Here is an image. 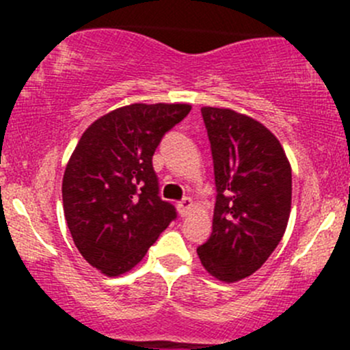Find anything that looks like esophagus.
<instances>
[{
    "mask_svg": "<svg viewBox=\"0 0 350 350\" xmlns=\"http://www.w3.org/2000/svg\"><path fill=\"white\" fill-rule=\"evenodd\" d=\"M193 206V200L189 196H185L181 201H178V211L181 213V217H186V215L191 211Z\"/></svg>",
    "mask_w": 350,
    "mask_h": 350,
    "instance_id": "obj_1",
    "label": "esophagus"
}]
</instances>
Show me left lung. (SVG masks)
Wrapping results in <instances>:
<instances>
[{
  "label": "left lung",
  "instance_id": "obj_1",
  "mask_svg": "<svg viewBox=\"0 0 350 350\" xmlns=\"http://www.w3.org/2000/svg\"><path fill=\"white\" fill-rule=\"evenodd\" d=\"M217 201L211 235L198 247L201 264L221 281L256 273L283 239L291 211V167L280 140L250 116L201 108Z\"/></svg>",
  "mask_w": 350,
  "mask_h": 350
}]
</instances>
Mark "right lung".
Wrapping results in <instances>:
<instances>
[{"mask_svg":"<svg viewBox=\"0 0 350 350\" xmlns=\"http://www.w3.org/2000/svg\"><path fill=\"white\" fill-rule=\"evenodd\" d=\"M189 111V105L165 103L113 109L70 155L62 181L67 227L81 256L107 276L139 264L178 218L174 204L159 196L152 155Z\"/></svg>","mask_w":350,"mask_h":350,"instance_id":"right-lung-1","label":"right lung"}]
</instances>
